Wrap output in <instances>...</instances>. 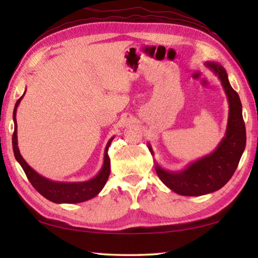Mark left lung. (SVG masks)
<instances>
[{
  "mask_svg": "<svg viewBox=\"0 0 258 258\" xmlns=\"http://www.w3.org/2000/svg\"><path fill=\"white\" fill-rule=\"evenodd\" d=\"M223 86L229 102V117L225 135L215 150L187 164L178 171H168L155 160V169L164 184L175 194L197 197L223 187L232 177L246 148V127L242 118V106L238 93L231 86L223 66L213 61L204 62ZM148 148L154 156L151 145Z\"/></svg>",
  "mask_w": 258,
  "mask_h": 258,
  "instance_id": "8db88e82",
  "label": "left lung"
}]
</instances>
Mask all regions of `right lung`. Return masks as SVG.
Segmentation results:
<instances>
[{
    "mask_svg": "<svg viewBox=\"0 0 258 258\" xmlns=\"http://www.w3.org/2000/svg\"><path fill=\"white\" fill-rule=\"evenodd\" d=\"M24 94L21 95L20 99L16 102L14 109V123H15V132L12 135V147H14V154L18 163L23 167L26 176L28 177L29 182L36 189L43 197L50 200L55 204H78L86 202L94 198L95 196L100 194V191L103 189L106 185L107 180L110 174V158L108 156V148L110 146L111 141L113 140L112 137L109 140L106 149H104V157L103 164L98 172L97 175L86 181H77V182H64V181H52L50 178H46L38 174L35 169L26 163V160L20 155L18 148V137H17V109L21 100H23Z\"/></svg>",
    "mask_w": 258,
    "mask_h": 258,
    "instance_id": "obj_1",
    "label": "right lung"
}]
</instances>
